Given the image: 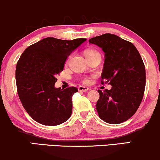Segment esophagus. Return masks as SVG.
Returning <instances> with one entry per match:
<instances>
[{
	"label": "esophagus",
	"instance_id": "esophagus-1",
	"mask_svg": "<svg viewBox=\"0 0 160 160\" xmlns=\"http://www.w3.org/2000/svg\"><path fill=\"white\" fill-rule=\"evenodd\" d=\"M78 89V91H79L86 92L87 91H88V90H89V88H87V87H84V86H79Z\"/></svg>",
	"mask_w": 160,
	"mask_h": 160
}]
</instances>
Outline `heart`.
Returning a JSON list of instances; mask_svg holds the SVG:
<instances>
[{"label": "heart", "instance_id": "heart-1", "mask_svg": "<svg viewBox=\"0 0 160 160\" xmlns=\"http://www.w3.org/2000/svg\"><path fill=\"white\" fill-rule=\"evenodd\" d=\"M84 55H85V57L88 60L91 59V58H94V57H100V54H99V52H97L96 50H93V49L86 50L85 52H84ZM70 58H71V56L68 58L67 62H69ZM82 82H83L84 83H88V82H89V80H88V78H84V79H82Z\"/></svg>", "mask_w": 160, "mask_h": 160}]
</instances>
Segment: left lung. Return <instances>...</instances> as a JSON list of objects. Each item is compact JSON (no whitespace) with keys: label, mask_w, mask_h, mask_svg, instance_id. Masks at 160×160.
Here are the masks:
<instances>
[{"label":"left lung","mask_w":160,"mask_h":160,"mask_svg":"<svg viewBox=\"0 0 160 160\" xmlns=\"http://www.w3.org/2000/svg\"><path fill=\"white\" fill-rule=\"evenodd\" d=\"M105 52L101 78L112 89L98 90L97 111L106 123L118 124L129 119L139 107L146 83L145 67L132 42L118 36L105 33L89 39Z\"/></svg>","instance_id":"1"}]
</instances>
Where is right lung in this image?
<instances>
[{"label": "right lung", "instance_id": "right-lung-1", "mask_svg": "<svg viewBox=\"0 0 160 160\" xmlns=\"http://www.w3.org/2000/svg\"><path fill=\"white\" fill-rule=\"evenodd\" d=\"M86 41L47 37L28 47L17 62V91L31 117L41 124L56 126L70 118L72 97L78 89L56 88V75L63 71L67 58Z\"/></svg>", "mask_w": 160, "mask_h": 160}]
</instances>
